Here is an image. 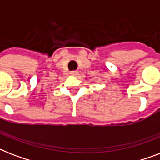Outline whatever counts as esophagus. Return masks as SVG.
I'll use <instances>...</instances> for the list:
<instances>
[{"label": "esophagus", "instance_id": "esophagus-1", "mask_svg": "<svg viewBox=\"0 0 160 160\" xmlns=\"http://www.w3.org/2000/svg\"><path fill=\"white\" fill-rule=\"evenodd\" d=\"M70 74L71 75H76L78 74V71H76V70H72V71H70Z\"/></svg>", "mask_w": 160, "mask_h": 160}]
</instances>
